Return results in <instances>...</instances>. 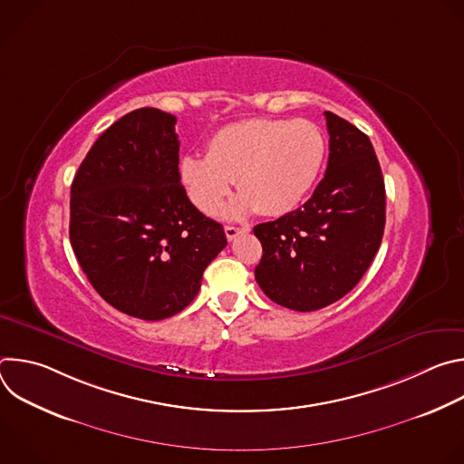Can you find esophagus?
Masks as SVG:
<instances>
[{
	"label": "esophagus",
	"mask_w": 464,
	"mask_h": 464,
	"mask_svg": "<svg viewBox=\"0 0 464 464\" xmlns=\"http://www.w3.org/2000/svg\"><path fill=\"white\" fill-rule=\"evenodd\" d=\"M226 237H227V240H235L238 235H242V233H247L249 231V227H235V226H226Z\"/></svg>",
	"instance_id": "esophagus-1"
}]
</instances>
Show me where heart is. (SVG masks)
I'll return each instance as SVG.
<instances>
[{"mask_svg":"<svg viewBox=\"0 0 464 464\" xmlns=\"http://www.w3.org/2000/svg\"><path fill=\"white\" fill-rule=\"evenodd\" d=\"M324 150L321 130L310 121L249 119L218 130L206 158H181L179 181L190 204L204 215L220 211L235 179L242 194L229 217L256 209L264 217H283L315 185Z\"/></svg>","mask_w":464,"mask_h":464,"instance_id":"obj_1","label":"heart"}]
</instances>
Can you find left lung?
Returning a JSON list of instances; mask_svg holds the SVG:
<instances>
[{
  "instance_id": "8db88e82",
  "label": "left lung",
  "mask_w": 464,
  "mask_h": 464,
  "mask_svg": "<svg viewBox=\"0 0 464 464\" xmlns=\"http://www.w3.org/2000/svg\"><path fill=\"white\" fill-rule=\"evenodd\" d=\"M324 119L330 154L312 198L253 227L262 244L255 268L260 290L297 312L324 308L349 294L371 266L385 226V187L369 138L333 111Z\"/></svg>"
}]
</instances>
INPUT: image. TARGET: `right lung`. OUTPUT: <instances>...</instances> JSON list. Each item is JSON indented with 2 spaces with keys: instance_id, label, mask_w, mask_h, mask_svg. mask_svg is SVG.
<instances>
[{
  "instance_id": "right-lung-1",
  "label": "right lung",
  "mask_w": 464,
  "mask_h": 464,
  "mask_svg": "<svg viewBox=\"0 0 464 464\" xmlns=\"http://www.w3.org/2000/svg\"><path fill=\"white\" fill-rule=\"evenodd\" d=\"M176 117L140 108L93 143L72 183L70 240L97 294L145 321L181 312L226 247L179 181Z\"/></svg>"
}]
</instances>
